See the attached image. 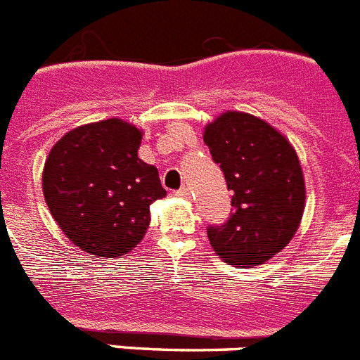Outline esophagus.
Returning a JSON list of instances; mask_svg holds the SVG:
<instances>
[{"label": "esophagus", "mask_w": 360, "mask_h": 360, "mask_svg": "<svg viewBox=\"0 0 360 360\" xmlns=\"http://www.w3.org/2000/svg\"><path fill=\"white\" fill-rule=\"evenodd\" d=\"M190 194H192V192H190L188 186H183V188H179L177 192H175V195H179V198H183V199H188Z\"/></svg>", "instance_id": "obj_1"}]
</instances>
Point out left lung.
Returning a JSON list of instances; mask_svg holds the SVG:
<instances>
[{
  "label": "left lung",
  "mask_w": 360,
  "mask_h": 360,
  "mask_svg": "<svg viewBox=\"0 0 360 360\" xmlns=\"http://www.w3.org/2000/svg\"><path fill=\"white\" fill-rule=\"evenodd\" d=\"M205 144L232 190L226 223L208 226L210 245L234 267L262 265L300 225L306 185L295 148L255 115L225 111L205 126Z\"/></svg>",
  "instance_id": "1"
}]
</instances>
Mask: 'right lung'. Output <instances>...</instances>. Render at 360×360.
Masks as SVG:
<instances>
[{"mask_svg": "<svg viewBox=\"0 0 360 360\" xmlns=\"http://www.w3.org/2000/svg\"><path fill=\"white\" fill-rule=\"evenodd\" d=\"M143 131L122 119L71 129L51 148L41 185L54 221L84 252L119 258L139 245L150 205L166 195L155 166L139 159Z\"/></svg>", "mask_w": 360, "mask_h": 360, "instance_id": "right-lung-1", "label": "right lung"}]
</instances>
